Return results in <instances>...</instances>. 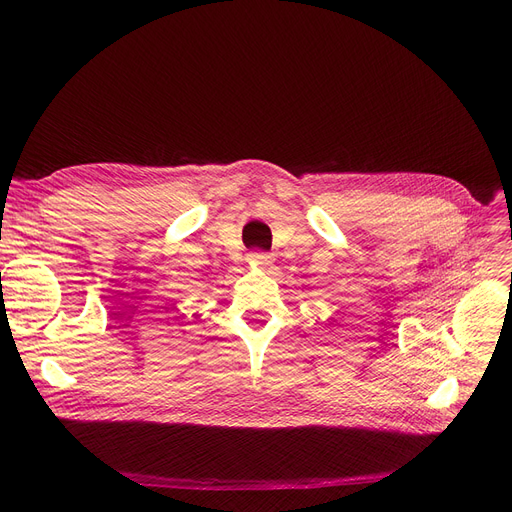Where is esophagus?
<instances>
[{"mask_svg":"<svg viewBox=\"0 0 512 512\" xmlns=\"http://www.w3.org/2000/svg\"><path fill=\"white\" fill-rule=\"evenodd\" d=\"M249 263L253 267H270L274 263V257L270 253H251Z\"/></svg>","mask_w":512,"mask_h":512,"instance_id":"34e87169","label":"esophagus"}]
</instances>
